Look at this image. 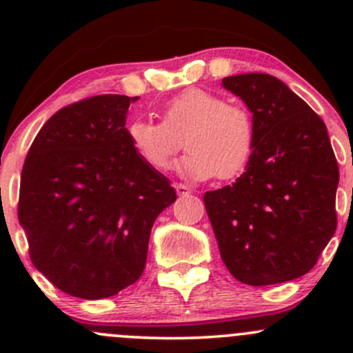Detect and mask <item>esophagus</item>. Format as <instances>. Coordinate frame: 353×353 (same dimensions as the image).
<instances>
[{
  "label": "esophagus",
  "mask_w": 353,
  "mask_h": 353,
  "mask_svg": "<svg viewBox=\"0 0 353 353\" xmlns=\"http://www.w3.org/2000/svg\"><path fill=\"white\" fill-rule=\"evenodd\" d=\"M174 190H176L177 196H188V194H191V190L188 186H184V184H174Z\"/></svg>",
  "instance_id": "obj_1"
}]
</instances>
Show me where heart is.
I'll return each mask as SVG.
<instances>
[{
	"label": "heart",
	"instance_id": "1",
	"mask_svg": "<svg viewBox=\"0 0 353 353\" xmlns=\"http://www.w3.org/2000/svg\"><path fill=\"white\" fill-rule=\"evenodd\" d=\"M128 140L137 155L154 170H165L184 147L179 169L188 177L205 181L232 179L249 162L254 126L249 112L227 104L220 95L188 88L167 101L162 123L137 119L128 126Z\"/></svg>",
	"mask_w": 353,
	"mask_h": 353
}]
</instances>
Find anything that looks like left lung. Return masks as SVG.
I'll use <instances>...</instances> for the list:
<instances>
[{
	"label": "left lung",
	"instance_id": "left-lung-1",
	"mask_svg": "<svg viewBox=\"0 0 353 353\" xmlns=\"http://www.w3.org/2000/svg\"><path fill=\"white\" fill-rule=\"evenodd\" d=\"M222 83L252 112L254 145L243 176L203 196L220 256L248 285L295 280L312 270L336 230L340 172L328 130L272 74Z\"/></svg>",
	"mask_w": 353,
	"mask_h": 353
}]
</instances>
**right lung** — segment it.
<instances>
[{
    "mask_svg": "<svg viewBox=\"0 0 353 353\" xmlns=\"http://www.w3.org/2000/svg\"><path fill=\"white\" fill-rule=\"evenodd\" d=\"M137 99L95 95L59 109L25 159L19 220L28 254L73 297L97 301L137 282L155 219L177 198L128 140Z\"/></svg>",
    "mask_w": 353,
    "mask_h": 353,
    "instance_id": "1",
    "label": "right lung"
}]
</instances>
